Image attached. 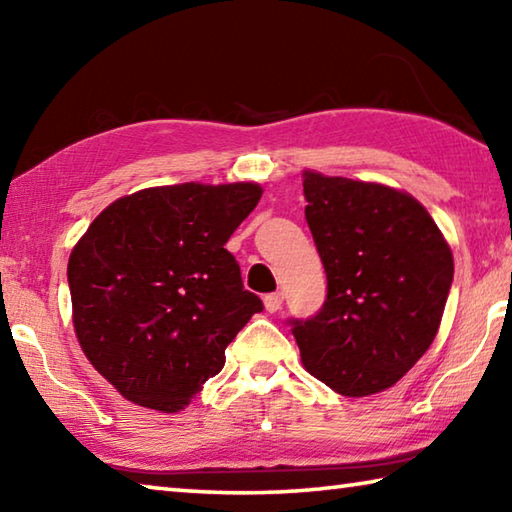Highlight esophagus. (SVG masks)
Returning a JSON list of instances; mask_svg holds the SVG:
<instances>
[{
	"mask_svg": "<svg viewBox=\"0 0 512 512\" xmlns=\"http://www.w3.org/2000/svg\"><path fill=\"white\" fill-rule=\"evenodd\" d=\"M282 293H268V296H264V307L268 314H275V311H280L282 307Z\"/></svg>",
	"mask_w": 512,
	"mask_h": 512,
	"instance_id": "34e87169",
	"label": "esophagus"
}]
</instances>
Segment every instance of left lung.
Here are the masks:
<instances>
[{
  "mask_svg": "<svg viewBox=\"0 0 512 512\" xmlns=\"http://www.w3.org/2000/svg\"><path fill=\"white\" fill-rule=\"evenodd\" d=\"M302 187L327 275L323 309L289 320L302 363L345 397L381 393L436 339L454 280L452 250L406 192L314 171Z\"/></svg>",
  "mask_w": 512,
  "mask_h": 512,
  "instance_id": "1",
  "label": "left lung"
}]
</instances>
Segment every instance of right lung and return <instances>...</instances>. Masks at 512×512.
<instances>
[{"label":"right lung","instance_id":"obj_1","mask_svg":"<svg viewBox=\"0 0 512 512\" xmlns=\"http://www.w3.org/2000/svg\"><path fill=\"white\" fill-rule=\"evenodd\" d=\"M259 198L255 183L142 189L110 203L74 246L76 336L128 402L185 409L264 309L223 248Z\"/></svg>","mask_w":512,"mask_h":512}]
</instances>
